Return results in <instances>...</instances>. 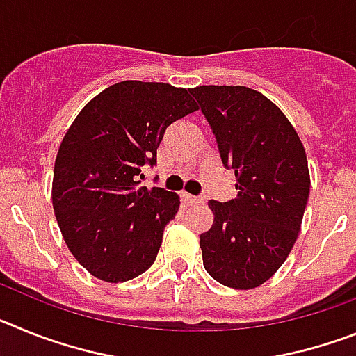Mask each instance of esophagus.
Wrapping results in <instances>:
<instances>
[{"mask_svg": "<svg viewBox=\"0 0 356 356\" xmlns=\"http://www.w3.org/2000/svg\"><path fill=\"white\" fill-rule=\"evenodd\" d=\"M181 200H184L185 205H200V203H203V200H201V197H196L188 193L181 194Z\"/></svg>", "mask_w": 356, "mask_h": 356, "instance_id": "obj_1", "label": "esophagus"}]
</instances>
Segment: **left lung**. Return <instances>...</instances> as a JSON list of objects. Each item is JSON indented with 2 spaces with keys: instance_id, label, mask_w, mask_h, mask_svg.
<instances>
[{
  "instance_id": "obj_1",
  "label": "left lung",
  "mask_w": 356,
  "mask_h": 356,
  "mask_svg": "<svg viewBox=\"0 0 356 356\" xmlns=\"http://www.w3.org/2000/svg\"><path fill=\"white\" fill-rule=\"evenodd\" d=\"M237 197L210 201L213 225L200 235L203 266L216 282L248 291L278 271L301 229L310 172L300 135L262 92L242 85L194 87Z\"/></svg>"
}]
</instances>
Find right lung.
<instances>
[{
    "label": "right lung",
    "instance_id": "1",
    "mask_svg": "<svg viewBox=\"0 0 356 356\" xmlns=\"http://www.w3.org/2000/svg\"><path fill=\"white\" fill-rule=\"evenodd\" d=\"M191 89L159 81L110 85L81 108L56 153L51 200L72 257L119 284L155 262L180 197L140 187L169 124L196 112Z\"/></svg>",
    "mask_w": 356,
    "mask_h": 356
}]
</instances>
